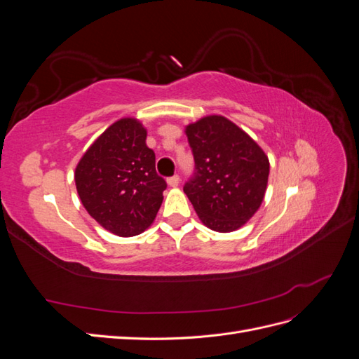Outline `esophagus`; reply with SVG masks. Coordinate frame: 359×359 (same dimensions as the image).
Segmentation results:
<instances>
[{
  "instance_id": "34e87169",
  "label": "esophagus",
  "mask_w": 359,
  "mask_h": 359,
  "mask_svg": "<svg viewBox=\"0 0 359 359\" xmlns=\"http://www.w3.org/2000/svg\"><path fill=\"white\" fill-rule=\"evenodd\" d=\"M168 184H169L170 187H178V184H180V177H178V175H173V177L168 178Z\"/></svg>"
}]
</instances>
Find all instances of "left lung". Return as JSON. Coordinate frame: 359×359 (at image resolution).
<instances>
[{
	"label": "left lung",
	"instance_id": "obj_1",
	"mask_svg": "<svg viewBox=\"0 0 359 359\" xmlns=\"http://www.w3.org/2000/svg\"><path fill=\"white\" fill-rule=\"evenodd\" d=\"M194 175L184 186L201 222L215 232L244 226L265 198L269 160L243 128L222 115L186 127Z\"/></svg>",
	"mask_w": 359,
	"mask_h": 359
}]
</instances>
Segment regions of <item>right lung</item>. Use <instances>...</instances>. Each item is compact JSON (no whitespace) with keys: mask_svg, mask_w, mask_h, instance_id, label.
Returning <instances> with one entry per match:
<instances>
[{"mask_svg":"<svg viewBox=\"0 0 359 359\" xmlns=\"http://www.w3.org/2000/svg\"><path fill=\"white\" fill-rule=\"evenodd\" d=\"M147 128L136 118L118 119L85 151L74 170L76 190L93 219L118 236L153 224L166 181L156 172Z\"/></svg>","mask_w":359,"mask_h":359,"instance_id":"add662e5","label":"right lung"}]
</instances>
